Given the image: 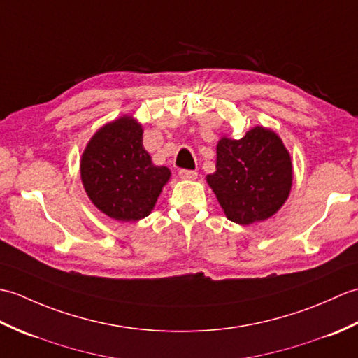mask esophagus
Masks as SVG:
<instances>
[{"instance_id": "34e87169", "label": "esophagus", "mask_w": 358, "mask_h": 358, "mask_svg": "<svg viewBox=\"0 0 358 358\" xmlns=\"http://www.w3.org/2000/svg\"><path fill=\"white\" fill-rule=\"evenodd\" d=\"M178 175H180V178H183V180H195L196 178V173L195 171H189V169H181L180 172H178Z\"/></svg>"}]
</instances>
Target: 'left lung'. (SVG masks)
I'll use <instances>...</instances> for the list:
<instances>
[{
  "label": "left lung",
  "mask_w": 358,
  "mask_h": 358,
  "mask_svg": "<svg viewBox=\"0 0 358 358\" xmlns=\"http://www.w3.org/2000/svg\"><path fill=\"white\" fill-rule=\"evenodd\" d=\"M217 171L206 177L226 217L252 224L272 217L292 186L291 155L280 136L255 126L240 140L223 136L217 144Z\"/></svg>",
  "instance_id": "1"
}]
</instances>
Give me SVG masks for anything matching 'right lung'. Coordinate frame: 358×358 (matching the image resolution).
Returning <instances> with one entry per match:
<instances>
[{
	"instance_id": "1",
	"label": "right lung",
	"mask_w": 358,
	"mask_h": 358,
	"mask_svg": "<svg viewBox=\"0 0 358 358\" xmlns=\"http://www.w3.org/2000/svg\"><path fill=\"white\" fill-rule=\"evenodd\" d=\"M80 171L90 201L118 222L148 217L171 178V171L152 163L143 148L141 124L126 115L103 126L90 138Z\"/></svg>"
}]
</instances>
